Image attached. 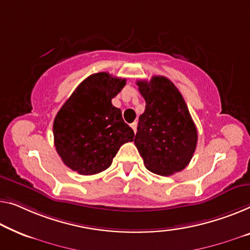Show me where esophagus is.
<instances>
[{
    "label": "esophagus",
    "mask_w": 250,
    "mask_h": 250,
    "mask_svg": "<svg viewBox=\"0 0 250 250\" xmlns=\"http://www.w3.org/2000/svg\"><path fill=\"white\" fill-rule=\"evenodd\" d=\"M130 126H131L132 128V130H133V132L136 133V131H137V122H132L131 125H130Z\"/></svg>",
    "instance_id": "esophagus-1"
}]
</instances>
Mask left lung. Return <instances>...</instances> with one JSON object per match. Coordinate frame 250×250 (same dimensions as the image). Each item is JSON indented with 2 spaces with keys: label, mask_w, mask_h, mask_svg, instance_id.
Wrapping results in <instances>:
<instances>
[{
  "label": "left lung",
  "mask_w": 250,
  "mask_h": 250,
  "mask_svg": "<svg viewBox=\"0 0 250 250\" xmlns=\"http://www.w3.org/2000/svg\"><path fill=\"white\" fill-rule=\"evenodd\" d=\"M146 101L139 117L135 145L151 173L169 176L191 162L197 143L196 126L183 96L168 78L138 81Z\"/></svg>",
  "instance_id": "left-lung-1"
}]
</instances>
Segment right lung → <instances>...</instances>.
I'll list each match as a JSON object with an SVG mask.
<instances>
[{
	"label": "right lung",
	"instance_id": "1",
	"mask_svg": "<svg viewBox=\"0 0 250 250\" xmlns=\"http://www.w3.org/2000/svg\"><path fill=\"white\" fill-rule=\"evenodd\" d=\"M125 85V78L104 72L92 74L58 111L53 126L55 147L74 172H103L122 145L133 140L135 132L111 102Z\"/></svg>",
	"mask_w": 250,
	"mask_h": 250
}]
</instances>
